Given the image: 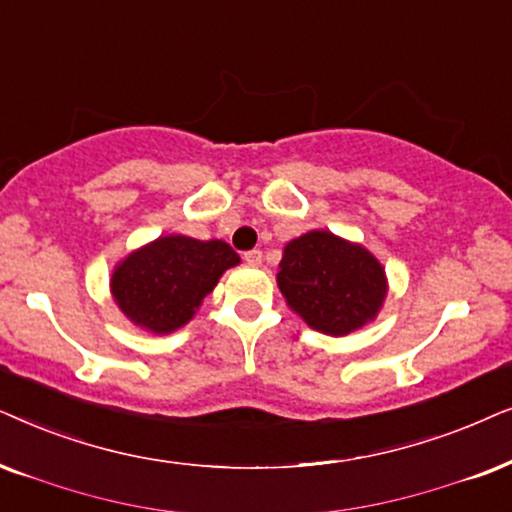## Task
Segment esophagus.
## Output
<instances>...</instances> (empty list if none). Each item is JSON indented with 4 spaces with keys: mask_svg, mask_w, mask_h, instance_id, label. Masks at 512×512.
I'll use <instances>...</instances> for the list:
<instances>
[{
    "mask_svg": "<svg viewBox=\"0 0 512 512\" xmlns=\"http://www.w3.org/2000/svg\"><path fill=\"white\" fill-rule=\"evenodd\" d=\"M243 260H245V264H250V267H260V264H262V250L243 252Z\"/></svg>",
    "mask_w": 512,
    "mask_h": 512,
    "instance_id": "esophagus-1",
    "label": "esophagus"
}]
</instances>
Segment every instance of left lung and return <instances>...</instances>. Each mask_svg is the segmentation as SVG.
<instances>
[{
  "label": "left lung",
  "instance_id": "obj_1",
  "mask_svg": "<svg viewBox=\"0 0 512 512\" xmlns=\"http://www.w3.org/2000/svg\"><path fill=\"white\" fill-rule=\"evenodd\" d=\"M276 283L311 330L346 337L377 318L388 295L386 269L365 245L327 229L285 243Z\"/></svg>",
  "mask_w": 512,
  "mask_h": 512
}]
</instances>
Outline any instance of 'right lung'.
I'll use <instances>...</instances> for the list:
<instances>
[{
  "instance_id": "add662e5",
  "label": "right lung",
  "mask_w": 512,
  "mask_h": 512,
  "mask_svg": "<svg viewBox=\"0 0 512 512\" xmlns=\"http://www.w3.org/2000/svg\"><path fill=\"white\" fill-rule=\"evenodd\" d=\"M241 257L220 238L168 234L149 241L114 264L109 292L114 304L140 330L170 335L196 316L222 274Z\"/></svg>"
}]
</instances>
